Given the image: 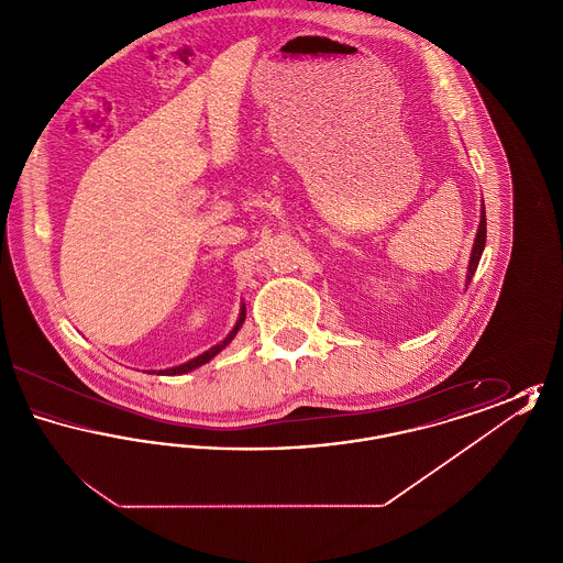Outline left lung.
<instances>
[{"label":"left lung","instance_id":"left-lung-1","mask_svg":"<svg viewBox=\"0 0 563 563\" xmlns=\"http://www.w3.org/2000/svg\"><path fill=\"white\" fill-rule=\"evenodd\" d=\"M485 234H487V230H485V207L482 205V221H479V230H477V239H475V244H473V253H471V260H468L466 287H468V283L473 280V276H475V269H477V266H479L483 249H485Z\"/></svg>","mask_w":563,"mask_h":563}]
</instances>
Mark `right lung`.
<instances>
[{
	"label": "right lung",
	"instance_id": "right-lung-1",
	"mask_svg": "<svg viewBox=\"0 0 563 563\" xmlns=\"http://www.w3.org/2000/svg\"><path fill=\"white\" fill-rule=\"evenodd\" d=\"M244 319H246V308H244V303H242L241 308V317H239V321H236V324H234V329L228 333V338L223 340V342H219L217 346H213V349L207 350V352H202L200 356H196V358H191V361H188V363H184V365H179V367H170V369H161L158 372V375H181V374H188V372H191V369H196V367H200V365H205V363H209L211 358H213L214 354H219L221 350L225 349L232 340H234V335L241 331L242 322H244ZM156 374V372H154Z\"/></svg>",
	"mask_w": 563,
	"mask_h": 563
}]
</instances>
